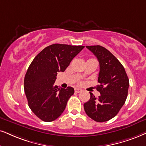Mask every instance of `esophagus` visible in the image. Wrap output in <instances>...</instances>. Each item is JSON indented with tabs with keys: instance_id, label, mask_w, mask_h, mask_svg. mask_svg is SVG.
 Instances as JSON below:
<instances>
[{
	"instance_id": "esophagus-1",
	"label": "esophagus",
	"mask_w": 146,
	"mask_h": 146,
	"mask_svg": "<svg viewBox=\"0 0 146 146\" xmlns=\"http://www.w3.org/2000/svg\"><path fill=\"white\" fill-rule=\"evenodd\" d=\"M75 92H77V93H79V92H82V90L80 89V88H75Z\"/></svg>"
}]
</instances>
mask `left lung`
Listing matches in <instances>:
<instances>
[{
  "mask_svg": "<svg viewBox=\"0 0 146 146\" xmlns=\"http://www.w3.org/2000/svg\"><path fill=\"white\" fill-rule=\"evenodd\" d=\"M96 56L100 72L96 90L98 98L90 92V99L84 104L87 115L96 122H105L115 117L126 100L129 81L125 68L109 50L101 46H87Z\"/></svg>",
  "mask_w": 146,
  "mask_h": 146,
  "instance_id": "left-lung-1",
  "label": "left lung"
}]
</instances>
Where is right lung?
<instances>
[{
    "label": "right lung",
    "mask_w": 146,
    "mask_h": 146,
    "mask_svg": "<svg viewBox=\"0 0 146 146\" xmlns=\"http://www.w3.org/2000/svg\"><path fill=\"white\" fill-rule=\"evenodd\" d=\"M84 47L52 44L42 50L29 65L24 78V91L29 107L42 121H54L65 109L74 89L54 86L57 72L65 71Z\"/></svg>",
    "instance_id": "add662e5"
}]
</instances>
